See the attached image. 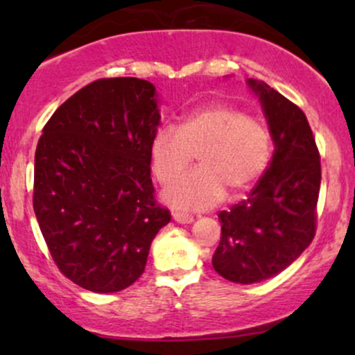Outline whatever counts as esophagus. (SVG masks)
Wrapping results in <instances>:
<instances>
[{
	"mask_svg": "<svg viewBox=\"0 0 355 355\" xmlns=\"http://www.w3.org/2000/svg\"><path fill=\"white\" fill-rule=\"evenodd\" d=\"M173 218L177 220L178 223H191V222H193V215L185 214V211H175Z\"/></svg>",
	"mask_w": 355,
	"mask_h": 355,
	"instance_id": "esophagus-1",
	"label": "esophagus"
}]
</instances>
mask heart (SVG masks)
I'll use <instances>...</instances> for the list:
<instances>
[{
	"mask_svg": "<svg viewBox=\"0 0 355 355\" xmlns=\"http://www.w3.org/2000/svg\"><path fill=\"white\" fill-rule=\"evenodd\" d=\"M272 140L259 118L229 105L195 110L180 125L160 126L150 141V160L157 180L168 187L199 155L201 166L166 191L180 209L200 210L230 193L250 189L266 172Z\"/></svg>",
	"mask_w": 355,
	"mask_h": 355,
	"instance_id": "obj_1",
	"label": "heart"
}]
</instances>
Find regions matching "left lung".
<instances>
[{"mask_svg": "<svg viewBox=\"0 0 355 355\" xmlns=\"http://www.w3.org/2000/svg\"><path fill=\"white\" fill-rule=\"evenodd\" d=\"M248 85L262 101L275 152L245 200L218 214L211 266L235 284L270 279L311 245L320 190V153L305 113L263 81Z\"/></svg>", "mask_w": 355, "mask_h": 355, "instance_id": "obj_1", "label": "left lung"}]
</instances>
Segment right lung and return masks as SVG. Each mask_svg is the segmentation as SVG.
Here are the masks:
<instances>
[{
    "label": "right lung",
    "mask_w": 355,
    "mask_h": 355,
    "mask_svg": "<svg viewBox=\"0 0 355 355\" xmlns=\"http://www.w3.org/2000/svg\"><path fill=\"white\" fill-rule=\"evenodd\" d=\"M155 87L100 78L53 113L35 153L33 209L56 267L87 291H123L145 272L170 210L155 200Z\"/></svg>",
    "instance_id": "add662e5"
}]
</instances>
